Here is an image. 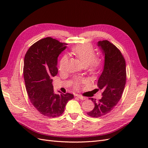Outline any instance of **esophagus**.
I'll list each match as a JSON object with an SVG mask.
<instances>
[{
    "label": "esophagus",
    "mask_w": 148,
    "mask_h": 148,
    "mask_svg": "<svg viewBox=\"0 0 148 148\" xmlns=\"http://www.w3.org/2000/svg\"><path fill=\"white\" fill-rule=\"evenodd\" d=\"M77 96L79 98V99H82V100H85L86 99V97H83V96H81V95H77Z\"/></svg>",
    "instance_id": "esophagus-1"
}]
</instances>
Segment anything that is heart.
<instances>
[{
  "label": "heart",
  "instance_id": "obj_1",
  "mask_svg": "<svg viewBox=\"0 0 148 148\" xmlns=\"http://www.w3.org/2000/svg\"><path fill=\"white\" fill-rule=\"evenodd\" d=\"M71 52L81 61L84 66L88 67L89 71L91 72H95L100 68L101 61L98 58L95 57V51L90 44H84L78 45L72 49ZM67 63H68V56L64 55L62 56L59 62L60 70H64ZM83 82V79L81 78L77 79L75 82L76 86H78L79 84Z\"/></svg>",
  "mask_w": 148,
  "mask_h": 148
}]
</instances>
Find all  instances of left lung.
Segmentation results:
<instances>
[{
    "mask_svg": "<svg viewBox=\"0 0 148 148\" xmlns=\"http://www.w3.org/2000/svg\"><path fill=\"white\" fill-rule=\"evenodd\" d=\"M104 57L102 72L97 82V86L102 90V97L97 101L90 99L95 104L92 110L88 115L92 117H99L109 113L122 97L126 83V64L122 53L109 41L97 42Z\"/></svg>",
    "mask_w": 148,
    "mask_h": 148,
    "instance_id": "left-lung-1",
    "label": "left lung"
}]
</instances>
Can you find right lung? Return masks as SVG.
Instances as JSON below:
<instances>
[{
  "label": "right lung",
  "instance_id": "add662e5",
  "mask_svg": "<svg viewBox=\"0 0 148 148\" xmlns=\"http://www.w3.org/2000/svg\"><path fill=\"white\" fill-rule=\"evenodd\" d=\"M66 44L48 37L31 46L24 59L23 77L31 102L40 114L56 117L63 114L73 95L53 91L52 78L58 73V57L66 48Z\"/></svg>",
  "mask_w": 148,
  "mask_h": 148
}]
</instances>
